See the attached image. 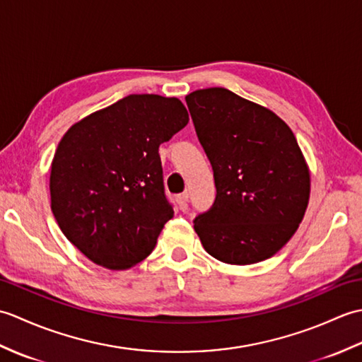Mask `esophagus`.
<instances>
[{
	"instance_id": "34e87169",
	"label": "esophagus",
	"mask_w": 362,
	"mask_h": 362,
	"mask_svg": "<svg viewBox=\"0 0 362 362\" xmlns=\"http://www.w3.org/2000/svg\"><path fill=\"white\" fill-rule=\"evenodd\" d=\"M188 193H183L180 196H177V205H179V209L182 211H187L188 210Z\"/></svg>"
}]
</instances>
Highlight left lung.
<instances>
[{
  "mask_svg": "<svg viewBox=\"0 0 362 362\" xmlns=\"http://www.w3.org/2000/svg\"><path fill=\"white\" fill-rule=\"evenodd\" d=\"M209 157L216 199L194 230L204 249L227 264L275 255L302 222L311 175L291 127L280 117L221 87L187 95Z\"/></svg>",
  "mask_w": 362,
  "mask_h": 362,
  "instance_id": "left-lung-1",
  "label": "left lung"
}]
</instances>
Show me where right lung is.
<instances>
[{
    "label": "right lung",
    "instance_id": "add662e5",
    "mask_svg": "<svg viewBox=\"0 0 362 362\" xmlns=\"http://www.w3.org/2000/svg\"><path fill=\"white\" fill-rule=\"evenodd\" d=\"M188 119L180 99L130 95L66 130L51 163V210L90 261L126 271L156 247L174 216L158 146Z\"/></svg>",
    "mask_w": 362,
    "mask_h": 362
}]
</instances>
